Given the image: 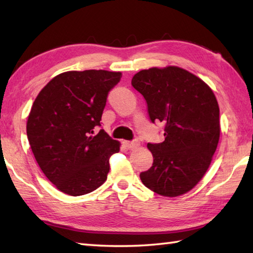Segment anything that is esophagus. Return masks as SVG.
<instances>
[{"instance_id":"1","label":"esophagus","mask_w":253,"mask_h":253,"mask_svg":"<svg viewBox=\"0 0 253 253\" xmlns=\"http://www.w3.org/2000/svg\"><path fill=\"white\" fill-rule=\"evenodd\" d=\"M138 143H137V140H134V142H124V146H125L127 149H132L135 148Z\"/></svg>"}]
</instances>
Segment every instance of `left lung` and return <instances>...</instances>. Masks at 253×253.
Wrapping results in <instances>:
<instances>
[{
  "instance_id": "8db88e82",
  "label": "left lung",
  "mask_w": 253,
  "mask_h": 253,
  "mask_svg": "<svg viewBox=\"0 0 253 253\" xmlns=\"http://www.w3.org/2000/svg\"><path fill=\"white\" fill-rule=\"evenodd\" d=\"M153 124H164V142L148 143L153 165L139 174L143 184L163 196L192 190L211 164L220 138V109L211 88L178 67L151 68L132 77Z\"/></svg>"
}]
</instances>
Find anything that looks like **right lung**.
<instances>
[{
    "label": "right lung",
    "mask_w": 253,
    "mask_h": 253,
    "mask_svg": "<svg viewBox=\"0 0 253 253\" xmlns=\"http://www.w3.org/2000/svg\"><path fill=\"white\" fill-rule=\"evenodd\" d=\"M121 78V72L106 70L63 72L33 102L27 124L30 146L42 172L63 193H90L107 179L119 143L104 129L95 130Z\"/></svg>",
    "instance_id": "add662e5"
}]
</instances>
